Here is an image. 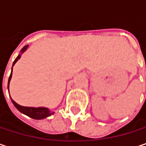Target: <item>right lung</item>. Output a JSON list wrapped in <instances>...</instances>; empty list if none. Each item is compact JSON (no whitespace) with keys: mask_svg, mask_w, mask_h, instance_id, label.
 Here are the masks:
<instances>
[{"mask_svg":"<svg viewBox=\"0 0 146 146\" xmlns=\"http://www.w3.org/2000/svg\"><path fill=\"white\" fill-rule=\"evenodd\" d=\"M29 45H25L22 50H21V54H19L17 58L15 59V61L13 62V67L15 65V63L20 59L22 54L26 51V50L28 49ZM12 75H13V68H12V73H11V75L9 77V79H8V84H7V88H8V92H9V84H10V81L12 79ZM11 97V96H10ZM12 100V102L13 103V105L15 106V107L22 113L27 115L28 117L33 118V119H37V120H40V119H44V118H46L50 116H51L52 114H54L55 112L54 111H51L49 108L47 107H29V106H20L18 105L17 103L16 102L11 98Z\"/></svg>","mask_w":146,"mask_h":146,"instance_id":"1","label":"right lung"}]
</instances>
